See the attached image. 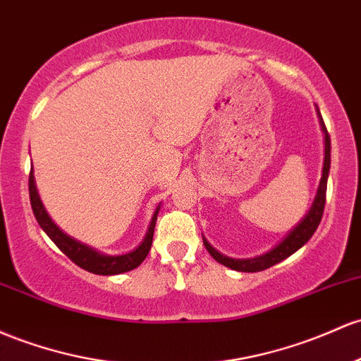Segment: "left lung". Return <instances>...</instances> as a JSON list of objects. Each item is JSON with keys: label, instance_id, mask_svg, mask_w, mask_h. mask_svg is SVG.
Segmentation results:
<instances>
[{"label": "left lung", "instance_id": "obj_1", "mask_svg": "<svg viewBox=\"0 0 361 361\" xmlns=\"http://www.w3.org/2000/svg\"><path fill=\"white\" fill-rule=\"evenodd\" d=\"M319 111V109H317ZM320 126H322L324 132V138H326V156H324V168H322V178H320L319 183V190H317V195L314 199V204H312L310 211L307 212V216L300 221L295 228L288 233V236L283 241H279V245H276L272 250H269L267 253L259 257H253V259H231V257H226L223 253H219L216 248L209 243L207 240L204 238V245L207 248V252L211 253L212 259L217 260L219 264L226 265V267L233 269V271H240V272H259V271H265V269L272 267V265L279 264L281 260L288 259V257L293 255L296 250L303 247L308 240L314 236L315 229L319 228L320 219H322L324 214V207H326V192H327V176H329V169H331V137H329L326 125H324L322 116H320Z\"/></svg>", "mask_w": 361, "mask_h": 361}]
</instances>
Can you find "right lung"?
Wrapping results in <instances>:
<instances>
[{"label": "right lung", "instance_id": "add662e5", "mask_svg": "<svg viewBox=\"0 0 361 361\" xmlns=\"http://www.w3.org/2000/svg\"><path fill=\"white\" fill-rule=\"evenodd\" d=\"M29 195H30V205H32V211L35 219H37L39 226L46 231V235L54 241V245L65 253L66 257L78 265V267L85 269V271L92 272V274L99 276H114L121 274V272H128L132 269H135L145 260L147 253L150 250V245H152V236H154V228H156L157 221V212H159V205H157L156 212H154L152 219H150L149 229L145 233L144 240L138 245L135 250L123 253V255H104V253H99L94 248L87 247V245L80 243V241L70 238L68 235L61 231L56 224L53 223V219L49 217V214L46 212L44 205H42L41 197L37 193V187H35L34 180V169H30L29 176Z\"/></svg>", "mask_w": 361, "mask_h": 361}]
</instances>
